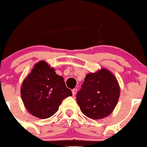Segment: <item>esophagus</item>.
<instances>
[{"instance_id": "34e87169", "label": "esophagus", "mask_w": 147, "mask_h": 147, "mask_svg": "<svg viewBox=\"0 0 147 147\" xmlns=\"http://www.w3.org/2000/svg\"><path fill=\"white\" fill-rule=\"evenodd\" d=\"M72 94H73V96H75V94H77V92H78V89H77V88L73 89V90H72Z\"/></svg>"}]
</instances>
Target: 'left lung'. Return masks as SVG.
<instances>
[{
	"mask_svg": "<svg viewBox=\"0 0 147 147\" xmlns=\"http://www.w3.org/2000/svg\"><path fill=\"white\" fill-rule=\"evenodd\" d=\"M119 86L115 77L106 69L88 74L76 94L82 113L92 119L110 115L117 103Z\"/></svg>",
	"mask_w": 147,
	"mask_h": 147,
	"instance_id": "1",
	"label": "left lung"
}]
</instances>
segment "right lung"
Segmentation results:
<instances>
[{"label": "right lung", "mask_w": 147, "mask_h": 147, "mask_svg": "<svg viewBox=\"0 0 147 147\" xmlns=\"http://www.w3.org/2000/svg\"><path fill=\"white\" fill-rule=\"evenodd\" d=\"M20 93L28 112L40 119L53 116L62 101L72 95L63 77L57 75L45 61L35 65L23 81Z\"/></svg>", "instance_id": "right-lung-1"}]
</instances>
